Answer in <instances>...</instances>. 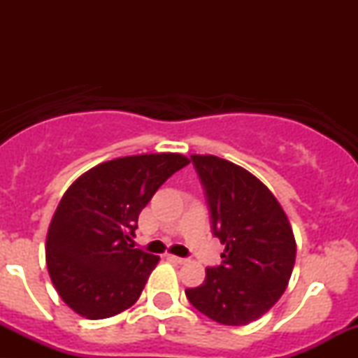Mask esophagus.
<instances>
[{
	"label": "esophagus",
	"instance_id": "34e87169",
	"mask_svg": "<svg viewBox=\"0 0 358 358\" xmlns=\"http://www.w3.org/2000/svg\"><path fill=\"white\" fill-rule=\"evenodd\" d=\"M168 261H171V262H176V264H185V262H187V259H183V257H178V256H171V254H168Z\"/></svg>",
	"mask_w": 358,
	"mask_h": 358
}]
</instances>
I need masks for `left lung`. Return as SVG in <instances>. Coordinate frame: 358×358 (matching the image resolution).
Returning a JSON list of instances; mask_svg holds the SVG:
<instances>
[{"mask_svg":"<svg viewBox=\"0 0 358 358\" xmlns=\"http://www.w3.org/2000/svg\"><path fill=\"white\" fill-rule=\"evenodd\" d=\"M220 244L219 268L185 291L200 313L222 324L256 322L285 293L296 259V241L286 212L257 176L213 155H192Z\"/></svg>","mask_w":358,"mask_h":358,"instance_id":"8db88e82","label":"left lung"}]
</instances>
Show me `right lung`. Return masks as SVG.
<instances>
[{
    "instance_id": "add662e5",
    "label": "right lung",
    "mask_w": 358,
    "mask_h": 358,
    "mask_svg": "<svg viewBox=\"0 0 358 358\" xmlns=\"http://www.w3.org/2000/svg\"><path fill=\"white\" fill-rule=\"evenodd\" d=\"M190 159L148 153L99 163L73 182L48 225L45 257L59 296L77 315L102 320L138 301L159 256L133 249L138 217Z\"/></svg>"
}]
</instances>
